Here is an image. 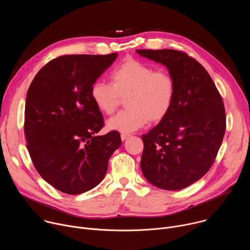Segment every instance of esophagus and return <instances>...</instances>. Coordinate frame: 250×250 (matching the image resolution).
I'll list each match as a JSON object with an SVG mask.
<instances>
[{"label": "esophagus", "mask_w": 250, "mask_h": 250, "mask_svg": "<svg viewBox=\"0 0 250 250\" xmlns=\"http://www.w3.org/2000/svg\"><path fill=\"white\" fill-rule=\"evenodd\" d=\"M129 136H130V134L122 133V134H121V139H122V141H125V140H126V139H127Z\"/></svg>", "instance_id": "esophagus-1"}]
</instances>
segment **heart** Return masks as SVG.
<instances>
[{
    "mask_svg": "<svg viewBox=\"0 0 250 250\" xmlns=\"http://www.w3.org/2000/svg\"><path fill=\"white\" fill-rule=\"evenodd\" d=\"M176 95L173 76L137 60H126L111 73V83L95 81L90 89L96 108L112 115L125 97V110L107 121L110 130L132 132L148 121H162L171 111Z\"/></svg>",
    "mask_w": 250,
    "mask_h": 250,
    "instance_id": "heart-1",
    "label": "heart"
}]
</instances>
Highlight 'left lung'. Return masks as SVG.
<instances>
[{"instance_id": "obj_1", "label": "left lung", "mask_w": 250, "mask_h": 250, "mask_svg": "<svg viewBox=\"0 0 250 250\" xmlns=\"http://www.w3.org/2000/svg\"><path fill=\"white\" fill-rule=\"evenodd\" d=\"M168 68L176 83L173 107L143 134L140 167L145 179L166 190H179L200 180L211 168L226 130L223 99L207 70L188 54L136 50Z\"/></svg>"}]
</instances>
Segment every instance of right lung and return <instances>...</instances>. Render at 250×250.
<instances>
[{
    "label": "right lung",
    "mask_w": 250,
    "mask_h": 250,
    "mask_svg": "<svg viewBox=\"0 0 250 250\" xmlns=\"http://www.w3.org/2000/svg\"><path fill=\"white\" fill-rule=\"evenodd\" d=\"M118 54L66 55L49 62L28 88L24 111L27 150L39 175L56 189L75 195L104 179L112 154L122 145L104 125L90 89Z\"/></svg>",
    "instance_id": "obj_1"
}]
</instances>
